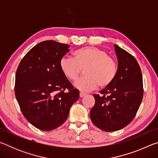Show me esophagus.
Here are the masks:
<instances>
[{
    "instance_id": "1",
    "label": "esophagus",
    "mask_w": 158,
    "mask_h": 158,
    "mask_svg": "<svg viewBox=\"0 0 158 158\" xmlns=\"http://www.w3.org/2000/svg\"><path fill=\"white\" fill-rule=\"evenodd\" d=\"M85 95V93H83V92H80V93H79V96H80V98H83V97H84Z\"/></svg>"
}]
</instances>
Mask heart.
<instances>
[{
	"instance_id": "b5f03b06",
	"label": "heart",
	"mask_w": 158,
	"mask_h": 158,
	"mask_svg": "<svg viewBox=\"0 0 158 158\" xmlns=\"http://www.w3.org/2000/svg\"><path fill=\"white\" fill-rule=\"evenodd\" d=\"M60 68L64 75L71 81L76 80L84 69L85 77L77 80L74 87L81 91H90L99 84L106 87L113 81L117 73V64L105 51L95 47H85L74 53V58L63 56L60 60Z\"/></svg>"
}]
</instances>
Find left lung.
Masks as SVG:
<instances>
[{
	"label": "left lung",
	"instance_id": "obj_1",
	"mask_svg": "<svg viewBox=\"0 0 158 158\" xmlns=\"http://www.w3.org/2000/svg\"><path fill=\"white\" fill-rule=\"evenodd\" d=\"M118 58L117 73L110 84L95 94V103L90 112L96 127L106 132L125 127L135 118L143 98L140 67L130 53L114 44Z\"/></svg>",
	"mask_w": 158,
	"mask_h": 158
}]
</instances>
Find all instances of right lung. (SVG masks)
I'll use <instances>...</instances> for the list:
<instances>
[{
	"instance_id": "right-lung-1",
	"label": "right lung",
	"mask_w": 158,
	"mask_h": 158,
	"mask_svg": "<svg viewBox=\"0 0 158 158\" xmlns=\"http://www.w3.org/2000/svg\"><path fill=\"white\" fill-rule=\"evenodd\" d=\"M69 47L53 40L42 42L26 53L18 66L16 98L23 116L37 129L50 131L59 127L79 98V90L74 89L60 68V60Z\"/></svg>"
}]
</instances>
